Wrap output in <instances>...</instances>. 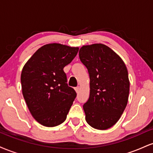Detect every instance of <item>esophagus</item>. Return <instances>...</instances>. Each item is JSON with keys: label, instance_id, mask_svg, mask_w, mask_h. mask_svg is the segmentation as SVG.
<instances>
[{"label": "esophagus", "instance_id": "1", "mask_svg": "<svg viewBox=\"0 0 153 153\" xmlns=\"http://www.w3.org/2000/svg\"><path fill=\"white\" fill-rule=\"evenodd\" d=\"M75 91H76L77 93H78L79 92V90H80V88H79V87L75 88Z\"/></svg>", "mask_w": 153, "mask_h": 153}]
</instances>
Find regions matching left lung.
<instances>
[{"label": "left lung", "mask_w": 153, "mask_h": 153, "mask_svg": "<svg viewBox=\"0 0 153 153\" xmlns=\"http://www.w3.org/2000/svg\"><path fill=\"white\" fill-rule=\"evenodd\" d=\"M79 57L90 77V96L82 106L85 120L95 129H108L118 122L127 106V67L118 54L103 44L82 46Z\"/></svg>", "instance_id": "1"}]
</instances>
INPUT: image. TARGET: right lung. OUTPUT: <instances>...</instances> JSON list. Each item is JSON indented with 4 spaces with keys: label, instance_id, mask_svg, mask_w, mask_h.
<instances>
[{
    "label": "right lung",
    "instance_id": "obj_1",
    "mask_svg": "<svg viewBox=\"0 0 153 153\" xmlns=\"http://www.w3.org/2000/svg\"><path fill=\"white\" fill-rule=\"evenodd\" d=\"M78 47L48 44L27 61L21 75L22 94L35 120L45 127L65 122L76 92L68 86L64 67L78 54Z\"/></svg>",
    "mask_w": 153,
    "mask_h": 153
}]
</instances>
